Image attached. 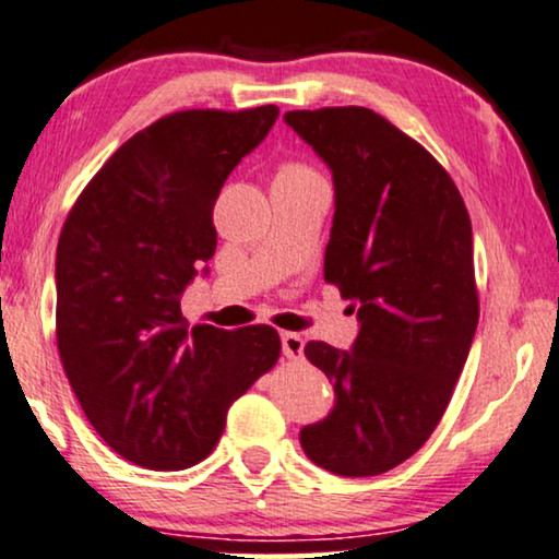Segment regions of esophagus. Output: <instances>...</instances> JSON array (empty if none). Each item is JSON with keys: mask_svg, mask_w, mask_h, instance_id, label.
<instances>
[{"mask_svg": "<svg viewBox=\"0 0 559 559\" xmlns=\"http://www.w3.org/2000/svg\"><path fill=\"white\" fill-rule=\"evenodd\" d=\"M281 349L288 359H301L304 357V336L296 332H283L281 334Z\"/></svg>", "mask_w": 559, "mask_h": 559, "instance_id": "1", "label": "esophagus"}]
</instances>
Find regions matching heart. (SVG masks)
I'll return each instance as SVG.
<instances>
[{"label":"heart","instance_id":"heart-1","mask_svg":"<svg viewBox=\"0 0 559 559\" xmlns=\"http://www.w3.org/2000/svg\"><path fill=\"white\" fill-rule=\"evenodd\" d=\"M294 171H304V169H298V167H286L281 171V175H294Z\"/></svg>","mask_w":559,"mask_h":559}]
</instances>
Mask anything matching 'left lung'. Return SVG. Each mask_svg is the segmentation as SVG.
Here are the masks:
<instances>
[{"label":"left lung","mask_w":559,"mask_h":559,"mask_svg":"<svg viewBox=\"0 0 559 559\" xmlns=\"http://www.w3.org/2000/svg\"><path fill=\"white\" fill-rule=\"evenodd\" d=\"M283 121L332 171L324 278L359 321L352 349L306 344L334 407L298 438L336 476H380L430 438L466 365L478 324L471 219L448 171L380 114L344 106Z\"/></svg>","instance_id":"1"}]
</instances>
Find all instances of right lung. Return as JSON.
<instances>
[{
    "label": "right lung",
    "instance_id": "right-lung-1",
    "mask_svg": "<svg viewBox=\"0 0 559 559\" xmlns=\"http://www.w3.org/2000/svg\"><path fill=\"white\" fill-rule=\"evenodd\" d=\"M276 119V106L164 116L100 167L62 225V367L96 433L136 466L207 459L227 407L281 355L273 326L190 329L179 309L215 255L212 207L227 175Z\"/></svg>",
    "mask_w": 559,
    "mask_h": 559
}]
</instances>
